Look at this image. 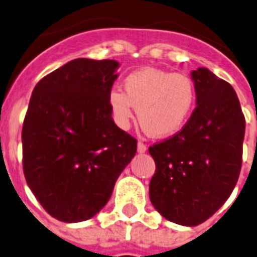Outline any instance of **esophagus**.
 I'll list each match as a JSON object with an SVG mask.
<instances>
[{"mask_svg":"<svg viewBox=\"0 0 257 257\" xmlns=\"http://www.w3.org/2000/svg\"><path fill=\"white\" fill-rule=\"evenodd\" d=\"M146 150H147V146H146L143 142H138V153L143 154L146 153Z\"/></svg>","mask_w":257,"mask_h":257,"instance_id":"1","label":"esophagus"}]
</instances>
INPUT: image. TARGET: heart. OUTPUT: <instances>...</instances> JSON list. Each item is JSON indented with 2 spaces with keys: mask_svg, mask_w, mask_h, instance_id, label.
Segmentation results:
<instances>
[{
  "mask_svg": "<svg viewBox=\"0 0 257 257\" xmlns=\"http://www.w3.org/2000/svg\"><path fill=\"white\" fill-rule=\"evenodd\" d=\"M124 93L112 89L107 96L114 122L126 128L138 108L142 128L155 138L179 133L191 118L198 102L196 85L186 74L146 67L123 82Z\"/></svg>",
  "mask_w": 257,
  "mask_h": 257,
  "instance_id": "b5f03b06",
  "label": "heart"
}]
</instances>
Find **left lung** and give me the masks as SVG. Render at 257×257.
<instances>
[{"label":"left lung","instance_id":"left-lung-1","mask_svg":"<svg viewBox=\"0 0 257 257\" xmlns=\"http://www.w3.org/2000/svg\"><path fill=\"white\" fill-rule=\"evenodd\" d=\"M196 107L171 138L150 146L155 174L150 199L176 224L206 221L232 194L243 162L245 119L235 90L206 67L191 73Z\"/></svg>","mask_w":257,"mask_h":257}]
</instances>
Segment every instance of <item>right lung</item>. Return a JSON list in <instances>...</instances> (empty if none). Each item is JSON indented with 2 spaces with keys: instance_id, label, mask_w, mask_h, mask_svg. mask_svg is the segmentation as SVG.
I'll return each mask as SVG.
<instances>
[{
  "instance_id": "1",
  "label": "right lung",
  "mask_w": 257,
  "mask_h": 257,
  "mask_svg": "<svg viewBox=\"0 0 257 257\" xmlns=\"http://www.w3.org/2000/svg\"><path fill=\"white\" fill-rule=\"evenodd\" d=\"M118 66L112 59H73L33 90L22 166L37 200L57 220L77 223L99 212L137 153V139L116 126L108 107Z\"/></svg>"
}]
</instances>
